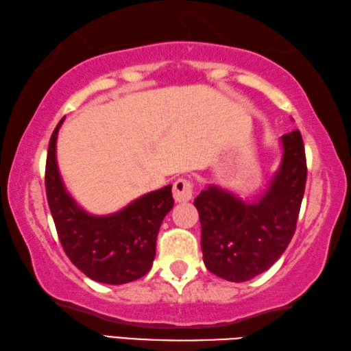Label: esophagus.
<instances>
[{"label":"esophagus","instance_id":"34e87169","mask_svg":"<svg viewBox=\"0 0 351 351\" xmlns=\"http://www.w3.org/2000/svg\"><path fill=\"white\" fill-rule=\"evenodd\" d=\"M193 197V182L186 178H180L173 184V198L178 203H186Z\"/></svg>","mask_w":351,"mask_h":351}]
</instances>
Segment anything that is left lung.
I'll return each mask as SVG.
<instances>
[{
    "label": "left lung",
    "mask_w": 351,
    "mask_h": 351,
    "mask_svg": "<svg viewBox=\"0 0 351 351\" xmlns=\"http://www.w3.org/2000/svg\"><path fill=\"white\" fill-rule=\"evenodd\" d=\"M280 167L257 201L209 186L195 198L206 268L229 282H246L269 269L295 232L306 184L299 130L282 136Z\"/></svg>",
    "instance_id": "8db88e82"
}]
</instances>
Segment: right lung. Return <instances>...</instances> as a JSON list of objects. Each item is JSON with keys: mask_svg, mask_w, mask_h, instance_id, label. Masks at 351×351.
<instances>
[{"mask_svg": "<svg viewBox=\"0 0 351 351\" xmlns=\"http://www.w3.org/2000/svg\"><path fill=\"white\" fill-rule=\"evenodd\" d=\"M63 121L51 136L45 184L64 252L91 280L106 285L138 280L152 269L159 228L175 203L171 186L142 195L110 215L83 210L68 193L57 165V134Z\"/></svg>", "mask_w": 351, "mask_h": 351, "instance_id": "1", "label": "right lung"}]
</instances>
